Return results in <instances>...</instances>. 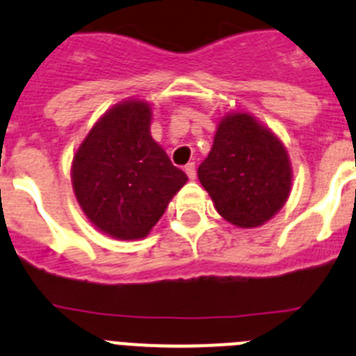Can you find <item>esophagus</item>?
<instances>
[{"mask_svg": "<svg viewBox=\"0 0 356 356\" xmlns=\"http://www.w3.org/2000/svg\"><path fill=\"white\" fill-rule=\"evenodd\" d=\"M184 172H186V175H188V177H190L191 181H193V179L197 177V170H195V163H188V165H186V168H184Z\"/></svg>", "mask_w": 356, "mask_h": 356, "instance_id": "esophagus-1", "label": "esophagus"}]
</instances>
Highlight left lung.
<instances>
[{
    "instance_id": "8db88e82",
    "label": "left lung",
    "mask_w": 356,
    "mask_h": 356,
    "mask_svg": "<svg viewBox=\"0 0 356 356\" xmlns=\"http://www.w3.org/2000/svg\"><path fill=\"white\" fill-rule=\"evenodd\" d=\"M197 174L220 216L241 229L270 222L293 188L286 145L248 111L220 118L209 156Z\"/></svg>"
}]
</instances>
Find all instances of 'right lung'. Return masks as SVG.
<instances>
[{
  "label": "right lung",
  "instance_id": "obj_1",
  "mask_svg": "<svg viewBox=\"0 0 356 356\" xmlns=\"http://www.w3.org/2000/svg\"><path fill=\"white\" fill-rule=\"evenodd\" d=\"M152 106L138 97L99 117L70 163V181L86 220L120 241L149 236L188 177L150 134Z\"/></svg>",
  "mask_w": 356,
  "mask_h": 356
}]
</instances>
